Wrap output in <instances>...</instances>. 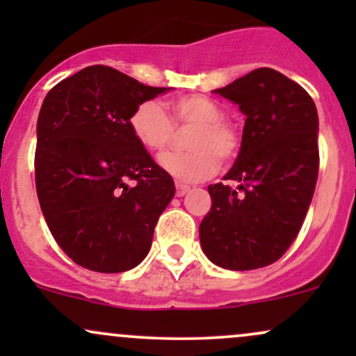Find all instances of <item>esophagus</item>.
<instances>
[{
    "label": "esophagus",
    "instance_id": "esophagus-1",
    "mask_svg": "<svg viewBox=\"0 0 356 356\" xmlns=\"http://www.w3.org/2000/svg\"><path fill=\"white\" fill-rule=\"evenodd\" d=\"M191 187L186 186V184H175V195L177 197H182V195H186L187 192H189Z\"/></svg>",
    "mask_w": 356,
    "mask_h": 356
}]
</instances>
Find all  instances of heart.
I'll use <instances>...</instances> for the list:
<instances>
[{"label": "heart", "mask_w": 356, "mask_h": 356, "mask_svg": "<svg viewBox=\"0 0 356 356\" xmlns=\"http://www.w3.org/2000/svg\"><path fill=\"white\" fill-rule=\"evenodd\" d=\"M174 120L159 102L140 104L130 115V130L149 152H162L175 140L177 130L192 127L186 152H169L161 157V167L181 182H199L219 169V159L231 162L241 149L238 125L222 117L224 108L204 95H186L174 102Z\"/></svg>", "instance_id": "1"}]
</instances>
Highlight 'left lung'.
Instances as JSON below:
<instances>
[{"mask_svg":"<svg viewBox=\"0 0 356 356\" xmlns=\"http://www.w3.org/2000/svg\"><path fill=\"white\" fill-rule=\"evenodd\" d=\"M214 93L246 115L234 165L238 189L211 184L199 226L204 254L232 271L264 268L300 232L318 179V112L308 92L273 68H257Z\"/></svg>","mask_w":356,"mask_h":356,"instance_id":"left-lung-1","label":"left lung"}]
</instances>
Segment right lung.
<instances>
[{
	"label": "right lung",
	"mask_w": 356,
	"mask_h": 356,
	"mask_svg": "<svg viewBox=\"0 0 356 356\" xmlns=\"http://www.w3.org/2000/svg\"><path fill=\"white\" fill-rule=\"evenodd\" d=\"M169 90L93 65L44 97L36 124V194L53 238L79 266L124 273L149 254L175 187L129 120L138 105Z\"/></svg>",
	"instance_id": "right-lung-1"
}]
</instances>
